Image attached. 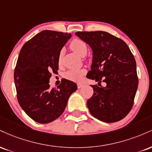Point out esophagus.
<instances>
[{
  "instance_id": "34e87169",
  "label": "esophagus",
  "mask_w": 152,
  "mask_h": 152,
  "mask_svg": "<svg viewBox=\"0 0 152 152\" xmlns=\"http://www.w3.org/2000/svg\"><path fill=\"white\" fill-rule=\"evenodd\" d=\"M83 85L82 84V83H77V87H78V88H81L82 86H83Z\"/></svg>"
}]
</instances>
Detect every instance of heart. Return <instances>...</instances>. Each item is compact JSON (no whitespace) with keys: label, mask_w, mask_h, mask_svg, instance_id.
I'll list each match as a JSON object with an SVG mask.
<instances>
[{"label":"heart","mask_w":152,"mask_h":152,"mask_svg":"<svg viewBox=\"0 0 152 152\" xmlns=\"http://www.w3.org/2000/svg\"><path fill=\"white\" fill-rule=\"evenodd\" d=\"M70 48L81 57H85L87 53H88V46H87V44L83 40L79 39V38H75V39L71 41L70 43ZM63 55H64V50L62 49L60 50L58 54V64H61ZM86 71L83 69H78V70L71 69V70L66 71L64 73V77L66 79L70 80V81L78 82L81 81L82 78L86 74Z\"/></svg>","instance_id":"obj_1"}]
</instances>
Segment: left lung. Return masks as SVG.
Returning a JSON list of instances; mask_svg holds the SVG:
<instances>
[{
    "mask_svg": "<svg viewBox=\"0 0 152 152\" xmlns=\"http://www.w3.org/2000/svg\"><path fill=\"white\" fill-rule=\"evenodd\" d=\"M93 51L87 78L106 82V87L92 85L94 94L87 101L92 116L112 123L124 118L134 104L138 88L137 65L133 54L123 40L104 31L76 33Z\"/></svg>",
    "mask_w": 152,
    "mask_h": 152,
    "instance_id": "1",
    "label": "left lung"
}]
</instances>
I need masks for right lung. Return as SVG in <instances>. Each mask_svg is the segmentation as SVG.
Returning <instances> with one entry per match:
<instances>
[{
    "mask_svg": "<svg viewBox=\"0 0 152 152\" xmlns=\"http://www.w3.org/2000/svg\"><path fill=\"white\" fill-rule=\"evenodd\" d=\"M71 34L45 30L22 47L14 71L17 99L26 114L40 124L54 121L63 114L71 94L77 89L74 82L64 79L50 88V72L58 69V54Z\"/></svg>",
    "mask_w": 152,
    "mask_h": 152,
    "instance_id": "add662e5",
    "label": "right lung"
}]
</instances>
